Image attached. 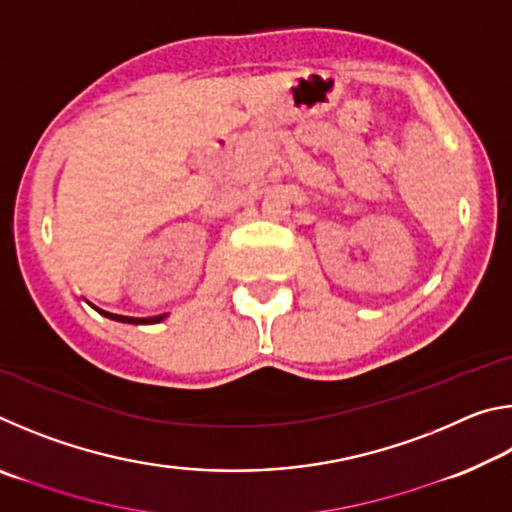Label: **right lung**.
<instances>
[{
    "label": "right lung",
    "mask_w": 512,
    "mask_h": 512,
    "mask_svg": "<svg viewBox=\"0 0 512 512\" xmlns=\"http://www.w3.org/2000/svg\"><path fill=\"white\" fill-rule=\"evenodd\" d=\"M103 316L106 318H112V320H117V323H133V325H149V323H160V320L164 318V316H151V318H133V316H119V314H110V311H103V309H99Z\"/></svg>",
    "instance_id": "obj_1"
}]
</instances>
